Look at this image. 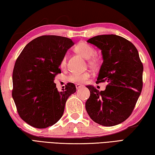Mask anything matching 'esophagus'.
Returning a JSON list of instances; mask_svg holds the SVG:
<instances>
[{"instance_id": "obj_1", "label": "esophagus", "mask_w": 155, "mask_h": 155, "mask_svg": "<svg viewBox=\"0 0 155 155\" xmlns=\"http://www.w3.org/2000/svg\"><path fill=\"white\" fill-rule=\"evenodd\" d=\"M82 87H83V86H82V85H81V84H76V88H77V89H78V88H81Z\"/></svg>"}]
</instances>
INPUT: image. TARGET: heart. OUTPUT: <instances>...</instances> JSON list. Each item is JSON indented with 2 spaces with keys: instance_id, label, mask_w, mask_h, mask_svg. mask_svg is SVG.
Wrapping results in <instances>:
<instances>
[{
  "instance_id": "obj_1",
  "label": "heart",
  "mask_w": 155,
  "mask_h": 155,
  "mask_svg": "<svg viewBox=\"0 0 155 155\" xmlns=\"http://www.w3.org/2000/svg\"><path fill=\"white\" fill-rule=\"evenodd\" d=\"M74 51L78 54L81 55L85 58H88V62L91 65L95 66L99 62V58L95 55V49L91 45L86 42H81L78 43L74 47ZM61 68H64L66 66V58L64 57L62 59L60 63ZM91 77L89 72H74L69 77V81L74 83H84Z\"/></svg>"
}]
</instances>
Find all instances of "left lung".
Wrapping results in <instances>:
<instances>
[{
	"label": "left lung",
	"instance_id": "1",
	"mask_svg": "<svg viewBox=\"0 0 155 155\" xmlns=\"http://www.w3.org/2000/svg\"><path fill=\"white\" fill-rule=\"evenodd\" d=\"M87 42L100 48L103 54L97 83L108 84L101 91L87 85L91 94L85 107L95 123L114 126L133 113L143 88V65L134 45L120 36L98 35Z\"/></svg>",
	"mask_w": 155,
	"mask_h": 155
}]
</instances>
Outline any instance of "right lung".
<instances>
[{
  "mask_svg": "<svg viewBox=\"0 0 155 155\" xmlns=\"http://www.w3.org/2000/svg\"><path fill=\"white\" fill-rule=\"evenodd\" d=\"M73 42L56 35H43L25 46L15 62L12 96L20 117L31 126L45 128L57 123L63 114L68 98L76 92L68 83L58 92L54 78Z\"/></svg>",
  "mask_w": 155,
  "mask_h": 155,
  "instance_id": "1",
  "label": "right lung"
}]
</instances>
